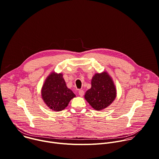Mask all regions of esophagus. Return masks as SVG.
<instances>
[{
	"instance_id": "obj_1",
	"label": "esophagus",
	"mask_w": 159,
	"mask_h": 159,
	"mask_svg": "<svg viewBox=\"0 0 159 159\" xmlns=\"http://www.w3.org/2000/svg\"><path fill=\"white\" fill-rule=\"evenodd\" d=\"M78 93H79V95H80V96H83L84 95V91H83V90L80 89V90H79V91H78Z\"/></svg>"
}]
</instances>
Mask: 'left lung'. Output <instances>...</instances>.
<instances>
[{"label":"left lung","instance_id":"8db88e82","mask_svg":"<svg viewBox=\"0 0 159 159\" xmlns=\"http://www.w3.org/2000/svg\"><path fill=\"white\" fill-rule=\"evenodd\" d=\"M116 90L114 83L106 72L96 73L92 78L91 88L84 98L94 109L100 111L109 106L115 99Z\"/></svg>","mask_w":159,"mask_h":159}]
</instances>
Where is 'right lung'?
I'll return each mask as SVG.
<instances>
[{"instance_id":"add662e5","label":"right lung","mask_w":159,"mask_h":159,"mask_svg":"<svg viewBox=\"0 0 159 159\" xmlns=\"http://www.w3.org/2000/svg\"><path fill=\"white\" fill-rule=\"evenodd\" d=\"M42 96L48 107L55 111L63 110L71 99L76 96L66 87L63 75L55 73H51L46 79L42 87Z\"/></svg>"}]
</instances>
